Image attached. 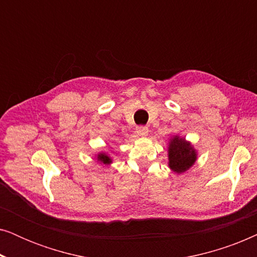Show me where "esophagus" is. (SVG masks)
I'll return each instance as SVG.
<instances>
[{"label": "esophagus", "mask_w": 257, "mask_h": 257, "mask_svg": "<svg viewBox=\"0 0 257 257\" xmlns=\"http://www.w3.org/2000/svg\"><path fill=\"white\" fill-rule=\"evenodd\" d=\"M136 132L138 133V136L140 137H145L147 136V133H149V127H146V126H138Z\"/></svg>", "instance_id": "1"}]
</instances>
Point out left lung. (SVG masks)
Segmentation results:
<instances>
[{"mask_svg": "<svg viewBox=\"0 0 257 257\" xmlns=\"http://www.w3.org/2000/svg\"><path fill=\"white\" fill-rule=\"evenodd\" d=\"M196 161V151L185 138L174 136L168 144V166L175 173H184Z\"/></svg>", "mask_w": 257, "mask_h": 257, "instance_id": "left-lung-1", "label": "left lung"}]
</instances>
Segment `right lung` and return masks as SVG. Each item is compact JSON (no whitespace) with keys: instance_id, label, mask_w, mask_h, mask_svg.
<instances>
[{"instance_id":"add662e5","label":"right lung","mask_w":257,"mask_h":257,"mask_svg":"<svg viewBox=\"0 0 257 257\" xmlns=\"http://www.w3.org/2000/svg\"><path fill=\"white\" fill-rule=\"evenodd\" d=\"M97 159H98V161H100V163H103L105 165H108L112 163V159L107 156L106 153H99L97 156Z\"/></svg>"}]
</instances>
